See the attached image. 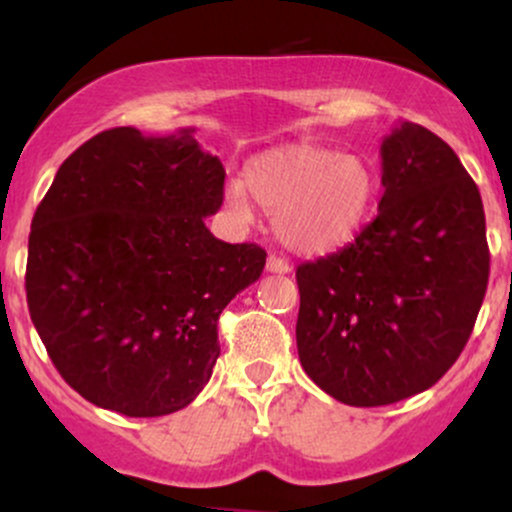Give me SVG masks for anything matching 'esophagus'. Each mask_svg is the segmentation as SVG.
<instances>
[{"label": "esophagus", "mask_w": 512, "mask_h": 512, "mask_svg": "<svg viewBox=\"0 0 512 512\" xmlns=\"http://www.w3.org/2000/svg\"><path fill=\"white\" fill-rule=\"evenodd\" d=\"M267 272H272V274H289L291 272V264L286 262V260H281V257L269 255L267 257Z\"/></svg>", "instance_id": "obj_1"}]
</instances>
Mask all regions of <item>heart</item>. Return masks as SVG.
<instances>
[{"mask_svg":"<svg viewBox=\"0 0 512 512\" xmlns=\"http://www.w3.org/2000/svg\"><path fill=\"white\" fill-rule=\"evenodd\" d=\"M243 184L226 185V207L245 216L250 195L274 216L281 243L303 255H325L349 243L375 197L366 158L313 142L262 151L245 166Z\"/></svg>","mask_w":512,"mask_h":512,"instance_id":"1","label":"heart"}]
</instances>
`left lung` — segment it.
Wrapping results in <instances>:
<instances>
[{"label":"left lung","mask_w":512,"mask_h":512,"mask_svg":"<svg viewBox=\"0 0 512 512\" xmlns=\"http://www.w3.org/2000/svg\"><path fill=\"white\" fill-rule=\"evenodd\" d=\"M380 156L378 216L354 243L296 269L301 366L351 407L436 385L462 354L489 284L484 204L455 151L402 122Z\"/></svg>","instance_id":"obj_1"}]
</instances>
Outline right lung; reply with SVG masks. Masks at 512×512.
I'll list each match as a JSON object with an SVG mask.
<instances>
[{"label": "right lung", "instance_id": "add662e5", "mask_svg": "<svg viewBox=\"0 0 512 512\" xmlns=\"http://www.w3.org/2000/svg\"><path fill=\"white\" fill-rule=\"evenodd\" d=\"M195 129H105L57 170L28 236L26 298L69 385L125 416L173 414L209 383L221 310L267 252L211 236L226 170Z\"/></svg>", "mask_w": 512, "mask_h": 512}]
</instances>
